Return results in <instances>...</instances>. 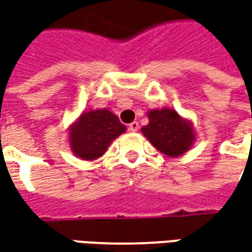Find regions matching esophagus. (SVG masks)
I'll return each instance as SVG.
<instances>
[{"label": "esophagus", "mask_w": 252, "mask_h": 252, "mask_svg": "<svg viewBox=\"0 0 252 252\" xmlns=\"http://www.w3.org/2000/svg\"><path fill=\"white\" fill-rule=\"evenodd\" d=\"M129 130L130 131L139 130V123H137V122H131L130 125H129Z\"/></svg>", "instance_id": "obj_1"}]
</instances>
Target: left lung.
<instances>
[{
    "label": "left lung",
    "instance_id": "1",
    "mask_svg": "<svg viewBox=\"0 0 252 252\" xmlns=\"http://www.w3.org/2000/svg\"><path fill=\"white\" fill-rule=\"evenodd\" d=\"M149 125L141 131L151 144L168 157H179L188 151L195 141V130L192 123L181 118L178 112L169 108L151 109Z\"/></svg>",
    "mask_w": 252,
    "mask_h": 252
}]
</instances>
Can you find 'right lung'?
I'll list each match as a JSON object with an SVG mask.
<instances>
[{
    "mask_svg": "<svg viewBox=\"0 0 252 252\" xmlns=\"http://www.w3.org/2000/svg\"><path fill=\"white\" fill-rule=\"evenodd\" d=\"M70 147L77 157L92 161L99 158L109 144L126 131L119 118L108 109L84 112L70 126Z\"/></svg>",
    "mask_w": 252,
    "mask_h": 252,
    "instance_id": "obj_1",
    "label": "right lung"
}]
</instances>
